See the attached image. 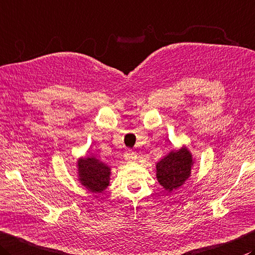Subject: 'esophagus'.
<instances>
[{
  "instance_id": "esophagus-1",
  "label": "esophagus",
  "mask_w": 255,
  "mask_h": 255,
  "mask_svg": "<svg viewBox=\"0 0 255 255\" xmlns=\"http://www.w3.org/2000/svg\"><path fill=\"white\" fill-rule=\"evenodd\" d=\"M124 157H125V159H126V160H127L128 162H131V161L136 160V159H137V154H136V152L129 150V151H127L126 153H125Z\"/></svg>"
}]
</instances>
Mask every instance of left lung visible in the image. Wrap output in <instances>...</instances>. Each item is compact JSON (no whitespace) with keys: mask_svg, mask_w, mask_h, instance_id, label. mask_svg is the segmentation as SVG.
<instances>
[{"mask_svg":"<svg viewBox=\"0 0 255 255\" xmlns=\"http://www.w3.org/2000/svg\"><path fill=\"white\" fill-rule=\"evenodd\" d=\"M196 158L186 146L169 151L156 163V178L168 192L183 186L191 176Z\"/></svg>","mask_w":255,"mask_h":255,"instance_id":"obj_1","label":"left lung"}]
</instances>
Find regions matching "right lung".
I'll return each mask as SVG.
<instances>
[{"label": "right lung", "instance_id": "1", "mask_svg": "<svg viewBox=\"0 0 255 255\" xmlns=\"http://www.w3.org/2000/svg\"><path fill=\"white\" fill-rule=\"evenodd\" d=\"M77 180L92 193H102L111 182L112 169L95 157H79L76 161Z\"/></svg>", "mask_w": 255, "mask_h": 255}]
</instances>
